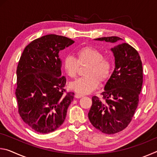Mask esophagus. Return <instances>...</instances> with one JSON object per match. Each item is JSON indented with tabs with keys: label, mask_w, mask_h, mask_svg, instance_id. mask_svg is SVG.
Returning <instances> with one entry per match:
<instances>
[{
	"label": "esophagus",
	"mask_w": 157,
	"mask_h": 157,
	"mask_svg": "<svg viewBox=\"0 0 157 157\" xmlns=\"http://www.w3.org/2000/svg\"><path fill=\"white\" fill-rule=\"evenodd\" d=\"M83 96H84L83 95H81V94H76L75 95V97L76 98H82Z\"/></svg>",
	"instance_id": "esophagus-1"
}]
</instances>
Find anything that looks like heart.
I'll return each instance as SVG.
<instances>
[{
	"label": "heart",
	"instance_id": "b5f03b06",
	"mask_svg": "<svg viewBox=\"0 0 157 157\" xmlns=\"http://www.w3.org/2000/svg\"><path fill=\"white\" fill-rule=\"evenodd\" d=\"M77 59L67 55L63 60L62 66L69 78H75L78 75L79 65L89 64L82 77L69 84L70 88L79 94L85 95L96 90L101 83L110 78L113 63L109 58L104 57L100 50L92 46H84L78 50Z\"/></svg>",
	"mask_w": 157,
	"mask_h": 157
}]
</instances>
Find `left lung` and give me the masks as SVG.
<instances>
[{
  "label": "left lung",
  "instance_id": "1",
  "mask_svg": "<svg viewBox=\"0 0 157 157\" xmlns=\"http://www.w3.org/2000/svg\"><path fill=\"white\" fill-rule=\"evenodd\" d=\"M95 40L117 43L111 48L115 68L101 95L92 98L88 113L93 126L107 134L123 131L132 121L139 102L143 84V66L137 50L127 43H119L118 36L101 37Z\"/></svg>",
  "mask_w": 157,
  "mask_h": 157
}]
</instances>
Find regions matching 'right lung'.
Listing matches in <instances>:
<instances>
[{
    "instance_id": "add662e5",
    "label": "right lung",
    "mask_w": 157,
    "mask_h": 157,
    "mask_svg": "<svg viewBox=\"0 0 157 157\" xmlns=\"http://www.w3.org/2000/svg\"><path fill=\"white\" fill-rule=\"evenodd\" d=\"M75 41L47 34L23 50L17 69L18 111L28 125L41 134L59 128L64 121L74 93L66 92L59 52Z\"/></svg>"
}]
</instances>
